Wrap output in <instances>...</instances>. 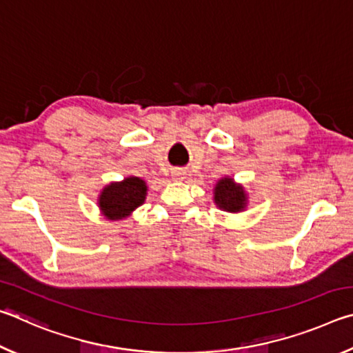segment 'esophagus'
<instances>
[{
	"mask_svg": "<svg viewBox=\"0 0 353 353\" xmlns=\"http://www.w3.org/2000/svg\"><path fill=\"white\" fill-rule=\"evenodd\" d=\"M172 179H176V181H182L183 172L182 171H174V172H172Z\"/></svg>",
	"mask_w": 353,
	"mask_h": 353,
	"instance_id": "34e87169",
	"label": "esophagus"
}]
</instances>
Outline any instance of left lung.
Masks as SVG:
<instances>
[{
    "label": "left lung",
    "instance_id": "1",
    "mask_svg": "<svg viewBox=\"0 0 353 353\" xmlns=\"http://www.w3.org/2000/svg\"><path fill=\"white\" fill-rule=\"evenodd\" d=\"M214 204L224 212L238 213L248 205V194L241 185L234 182V179L223 177L213 190Z\"/></svg>",
    "mask_w": 353,
    "mask_h": 353
}]
</instances>
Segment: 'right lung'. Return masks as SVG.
<instances>
[{
	"label": "right lung",
	"mask_w": 353,
	"mask_h": 353,
	"mask_svg": "<svg viewBox=\"0 0 353 353\" xmlns=\"http://www.w3.org/2000/svg\"><path fill=\"white\" fill-rule=\"evenodd\" d=\"M146 191V183L140 177L130 176L121 182H112L101 191L99 210L110 221L128 218L145 202Z\"/></svg>",
	"instance_id": "obj_1"
}]
</instances>
